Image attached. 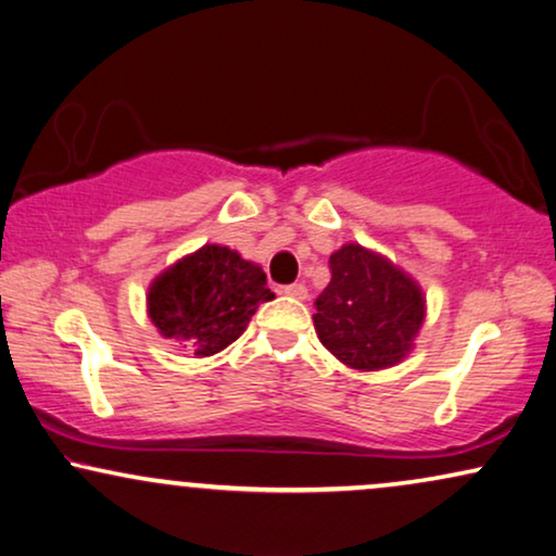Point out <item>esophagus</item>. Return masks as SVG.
Returning a JSON list of instances; mask_svg holds the SVG:
<instances>
[{"instance_id":"esophagus-1","label":"esophagus","mask_w":556,"mask_h":556,"mask_svg":"<svg viewBox=\"0 0 556 556\" xmlns=\"http://www.w3.org/2000/svg\"><path fill=\"white\" fill-rule=\"evenodd\" d=\"M287 298H294V300H307V287L305 285H290L282 290Z\"/></svg>"}]
</instances>
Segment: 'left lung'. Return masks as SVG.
<instances>
[{
	"instance_id": "obj_1",
	"label": "left lung",
	"mask_w": 556,
	"mask_h": 556,
	"mask_svg": "<svg viewBox=\"0 0 556 556\" xmlns=\"http://www.w3.org/2000/svg\"><path fill=\"white\" fill-rule=\"evenodd\" d=\"M330 271L313 315L320 343L355 371L402 364L427 315L417 279L389 256L353 241L332 251Z\"/></svg>"
}]
</instances>
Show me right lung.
<instances>
[{"mask_svg": "<svg viewBox=\"0 0 556 556\" xmlns=\"http://www.w3.org/2000/svg\"><path fill=\"white\" fill-rule=\"evenodd\" d=\"M269 300L274 292L262 266L220 243H205L152 279L147 315L162 338L188 343L198 358H208L231 345Z\"/></svg>", "mask_w": 556, "mask_h": 556, "instance_id": "right-lung-1", "label": "right lung"}]
</instances>
